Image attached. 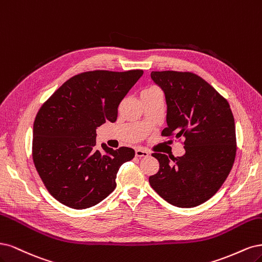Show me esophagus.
Segmentation results:
<instances>
[{
    "label": "esophagus",
    "mask_w": 262,
    "mask_h": 262,
    "mask_svg": "<svg viewBox=\"0 0 262 262\" xmlns=\"http://www.w3.org/2000/svg\"><path fill=\"white\" fill-rule=\"evenodd\" d=\"M135 154H136V157L138 158H146L149 156V152L145 149H141V148H137L135 150Z\"/></svg>",
    "instance_id": "esophagus-1"
}]
</instances>
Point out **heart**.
<instances>
[{"label":"heart","instance_id":"obj_1","mask_svg":"<svg viewBox=\"0 0 262 262\" xmlns=\"http://www.w3.org/2000/svg\"><path fill=\"white\" fill-rule=\"evenodd\" d=\"M149 89H155V88H149Z\"/></svg>","mask_w":262,"mask_h":262}]
</instances>
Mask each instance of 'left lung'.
<instances>
[{
	"mask_svg": "<svg viewBox=\"0 0 262 262\" xmlns=\"http://www.w3.org/2000/svg\"><path fill=\"white\" fill-rule=\"evenodd\" d=\"M164 91L167 127L162 136L184 138L185 155L155 152L160 163L149 183L168 204L192 208L210 199L229 176L236 156L234 116L227 100L190 72H152Z\"/></svg>",
	"mask_w": 262,
	"mask_h": 262,
	"instance_id": "8db88e82",
	"label": "left lung"
}]
</instances>
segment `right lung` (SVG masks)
Wrapping results in <instances>:
<instances>
[{"mask_svg":"<svg viewBox=\"0 0 262 262\" xmlns=\"http://www.w3.org/2000/svg\"><path fill=\"white\" fill-rule=\"evenodd\" d=\"M143 71H91L73 76L42 104L33 123L32 160L46 188L61 204L86 209L116 187L121 165L135 151L96 148V129L114 123L117 107Z\"/></svg>","mask_w":262,"mask_h":262,"instance_id":"add662e5","label":"right lung"}]
</instances>
